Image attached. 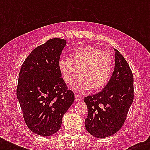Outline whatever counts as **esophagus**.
<instances>
[{
    "label": "esophagus",
    "mask_w": 150,
    "mask_h": 150,
    "mask_svg": "<svg viewBox=\"0 0 150 150\" xmlns=\"http://www.w3.org/2000/svg\"><path fill=\"white\" fill-rule=\"evenodd\" d=\"M75 101H82V96H80V95H78V94H75Z\"/></svg>",
    "instance_id": "esophagus-1"
}]
</instances>
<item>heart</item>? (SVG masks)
<instances>
[{"instance_id": "1", "label": "heart", "mask_w": 150, "mask_h": 150, "mask_svg": "<svg viewBox=\"0 0 150 150\" xmlns=\"http://www.w3.org/2000/svg\"><path fill=\"white\" fill-rule=\"evenodd\" d=\"M57 65L66 84H71L80 73L81 77L71 87L79 93H84L91 88L102 89L107 84L114 68V58L109 53L86 46L73 52L71 59L61 57Z\"/></svg>"}]
</instances>
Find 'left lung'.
<instances>
[{
    "mask_svg": "<svg viewBox=\"0 0 150 150\" xmlns=\"http://www.w3.org/2000/svg\"><path fill=\"white\" fill-rule=\"evenodd\" d=\"M114 50V68L109 82L100 93L84 98L88 107L86 128L100 139L114 135L122 127L134 98L130 67L121 53Z\"/></svg>",
    "mask_w": 150,
    "mask_h": 150,
    "instance_id": "left-lung-1",
    "label": "left lung"
}]
</instances>
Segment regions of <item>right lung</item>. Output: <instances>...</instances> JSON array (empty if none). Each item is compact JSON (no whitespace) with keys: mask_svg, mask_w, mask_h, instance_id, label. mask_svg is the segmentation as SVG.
<instances>
[{"mask_svg":"<svg viewBox=\"0 0 150 150\" xmlns=\"http://www.w3.org/2000/svg\"><path fill=\"white\" fill-rule=\"evenodd\" d=\"M66 43L64 39H50L31 52L20 70L18 100L28 128L39 135L56 133L75 100L57 65Z\"/></svg>","mask_w":150,"mask_h":150,"instance_id":"obj_1","label":"right lung"}]
</instances>
